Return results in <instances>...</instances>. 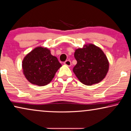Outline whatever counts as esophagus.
Returning a JSON list of instances; mask_svg holds the SVG:
<instances>
[{"instance_id":"34e87169","label":"esophagus","mask_w":131,"mask_h":131,"mask_svg":"<svg viewBox=\"0 0 131 131\" xmlns=\"http://www.w3.org/2000/svg\"><path fill=\"white\" fill-rule=\"evenodd\" d=\"M64 64L67 66H69V67H70V66H71V65H72V62H71V61L70 60H67L64 62Z\"/></svg>"}]
</instances>
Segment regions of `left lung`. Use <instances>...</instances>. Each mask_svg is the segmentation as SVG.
I'll use <instances>...</instances> for the list:
<instances>
[{"mask_svg":"<svg viewBox=\"0 0 131 131\" xmlns=\"http://www.w3.org/2000/svg\"><path fill=\"white\" fill-rule=\"evenodd\" d=\"M77 64L73 71L81 82L92 85L102 81L109 69L106 56L99 47L93 44L77 49L74 54Z\"/></svg>","mask_w":131,"mask_h":131,"instance_id":"1","label":"left lung"}]
</instances>
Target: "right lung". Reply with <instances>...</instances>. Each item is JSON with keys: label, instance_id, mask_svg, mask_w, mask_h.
Returning a JSON list of instances; mask_svg holds the SVG:
<instances>
[{"label": "right lung", "instance_id": "1", "mask_svg": "<svg viewBox=\"0 0 131 131\" xmlns=\"http://www.w3.org/2000/svg\"><path fill=\"white\" fill-rule=\"evenodd\" d=\"M61 64L46 47H37L27 54L22 61L23 74L27 80L38 86L46 85L55 76Z\"/></svg>", "mask_w": 131, "mask_h": 131}]
</instances>
